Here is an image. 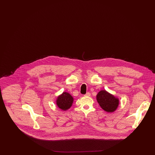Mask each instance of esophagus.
<instances>
[{
	"label": "esophagus",
	"instance_id": "obj_1",
	"mask_svg": "<svg viewBox=\"0 0 155 155\" xmlns=\"http://www.w3.org/2000/svg\"><path fill=\"white\" fill-rule=\"evenodd\" d=\"M85 96H91V94L89 93V92H87L85 95Z\"/></svg>",
	"mask_w": 155,
	"mask_h": 155
}]
</instances>
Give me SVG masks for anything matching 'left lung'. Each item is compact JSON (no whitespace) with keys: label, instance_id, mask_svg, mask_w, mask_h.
Instances as JSON below:
<instances>
[{"label":"left lung","instance_id":"obj_1","mask_svg":"<svg viewBox=\"0 0 155 155\" xmlns=\"http://www.w3.org/2000/svg\"><path fill=\"white\" fill-rule=\"evenodd\" d=\"M96 100L101 108L108 113H112L116 110L119 105L118 97L106 90H102L98 92L96 95Z\"/></svg>","mask_w":155,"mask_h":155}]
</instances>
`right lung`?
<instances>
[{
    "label": "right lung",
    "instance_id": "right-lung-1",
    "mask_svg": "<svg viewBox=\"0 0 155 155\" xmlns=\"http://www.w3.org/2000/svg\"><path fill=\"white\" fill-rule=\"evenodd\" d=\"M73 101V97L69 93L64 92L58 96L56 103L59 109L62 110L66 111L71 107Z\"/></svg>",
    "mask_w": 155,
    "mask_h": 155
}]
</instances>
